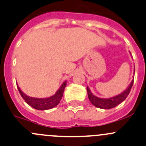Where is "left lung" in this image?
I'll list each match as a JSON object with an SVG mask.
<instances>
[{"instance_id":"obj_1","label":"left lung","mask_w":146,"mask_h":146,"mask_svg":"<svg viewBox=\"0 0 146 146\" xmlns=\"http://www.w3.org/2000/svg\"><path fill=\"white\" fill-rule=\"evenodd\" d=\"M133 83H134V80H132L131 83L129 84V85L128 86V87L126 89L125 91H123L119 94L116 95V96H113V97L108 98V99H102V98H99L94 96L91 92L90 88L87 87L89 100L90 101L92 104H93L94 106L97 107V108H102V109H110V108L117 106V105L121 104L122 101L125 100L127 96H128V94L130 92V90H131V87H132Z\"/></svg>"}]
</instances>
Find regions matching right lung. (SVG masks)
Here are the masks:
<instances>
[{
	"label": "right lung",
	"instance_id": "1",
	"mask_svg": "<svg viewBox=\"0 0 146 146\" xmlns=\"http://www.w3.org/2000/svg\"><path fill=\"white\" fill-rule=\"evenodd\" d=\"M67 82H63V84L61 86L59 87V90L56 91V92L53 95V96H50V97L47 98H42V99H39V98H34V97H31V96H27V94H25L21 90V89L19 88V87L18 86L17 84V89L19 90V93H20L21 97L24 99V100L29 104V106H31V107H33V108L37 110H49L51 109V108H54V107L56 106L60 102L61 98L63 96V94H64V89H65L66 86Z\"/></svg>",
	"mask_w": 146,
	"mask_h": 146
}]
</instances>
